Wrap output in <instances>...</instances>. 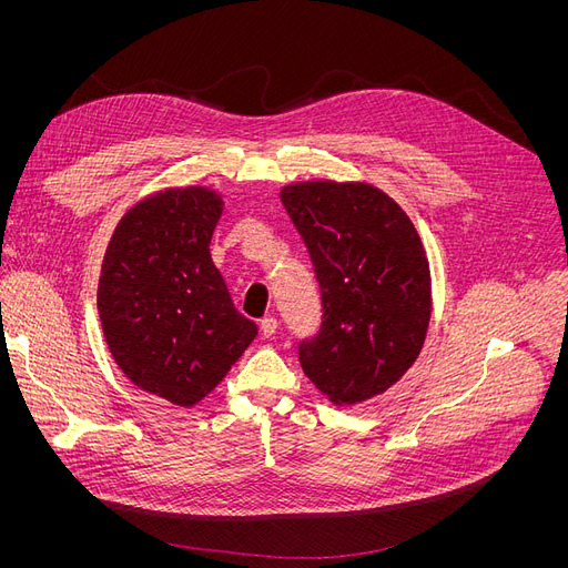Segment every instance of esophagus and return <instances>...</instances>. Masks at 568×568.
I'll use <instances>...</instances> for the list:
<instances>
[{"instance_id":"obj_1","label":"esophagus","mask_w":568,"mask_h":568,"mask_svg":"<svg viewBox=\"0 0 568 568\" xmlns=\"http://www.w3.org/2000/svg\"><path fill=\"white\" fill-rule=\"evenodd\" d=\"M276 329H278L276 317H262L260 320V332H262L264 338H272L276 334Z\"/></svg>"}]
</instances>
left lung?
Segmentation results:
<instances>
[{
	"label": "left lung",
	"mask_w": 568,
	"mask_h": 568,
	"mask_svg": "<svg viewBox=\"0 0 568 568\" xmlns=\"http://www.w3.org/2000/svg\"><path fill=\"white\" fill-rule=\"evenodd\" d=\"M281 202L322 292V329L302 343V368L334 405L366 403L392 389L426 343L433 285L422 236L368 182H296Z\"/></svg>",
	"instance_id": "8db88e82"
}]
</instances>
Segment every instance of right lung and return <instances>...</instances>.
Wrapping results in <instances>:
<instances>
[{
    "label": "right lung",
    "instance_id": "add662e5",
    "mask_svg": "<svg viewBox=\"0 0 568 568\" xmlns=\"http://www.w3.org/2000/svg\"><path fill=\"white\" fill-rule=\"evenodd\" d=\"M223 206L209 186L146 195L116 223L101 264L97 304L114 364L176 407L212 394L257 334L209 253Z\"/></svg>",
    "mask_w": 568,
    "mask_h": 568
}]
</instances>
